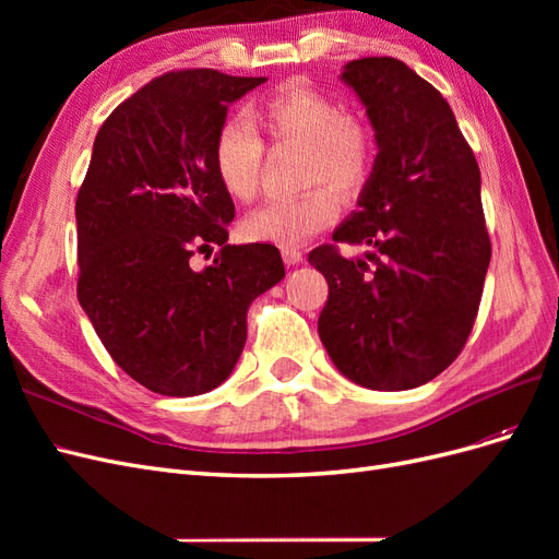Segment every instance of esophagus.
I'll use <instances>...</instances> for the list:
<instances>
[{"label":"esophagus","instance_id":"esophagus-1","mask_svg":"<svg viewBox=\"0 0 559 559\" xmlns=\"http://www.w3.org/2000/svg\"><path fill=\"white\" fill-rule=\"evenodd\" d=\"M282 259H284L286 265H298V263H302V251L296 249V247H284Z\"/></svg>","mask_w":559,"mask_h":559}]
</instances>
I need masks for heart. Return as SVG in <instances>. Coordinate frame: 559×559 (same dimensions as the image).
<instances>
[{
    "instance_id": "heart-1",
    "label": "heart",
    "mask_w": 559,
    "mask_h": 559,
    "mask_svg": "<svg viewBox=\"0 0 559 559\" xmlns=\"http://www.w3.org/2000/svg\"><path fill=\"white\" fill-rule=\"evenodd\" d=\"M249 120L263 128L275 144L306 146L302 183L326 181L341 193H357L373 160L368 130L352 121L343 105L308 86H284L253 105ZM214 173L228 195L251 202L261 186L263 142L245 118H230L218 128L212 146ZM341 202L326 186L265 202L245 218V235L253 242L296 247L329 228Z\"/></svg>"
}]
</instances>
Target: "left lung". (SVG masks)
<instances>
[{"instance_id":"1","label":"left lung","mask_w":559,"mask_h":559,"mask_svg":"<svg viewBox=\"0 0 559 559\" xmlns=\"http://www.w3.org/2000/svg\"><path fill=\"white\" fill-rule=\"evenodd\" d=\"M341 81L366 109L378 156L333 240L376 253L310 251L329 282L317 331L347 380L401 392L443 373L476 321L492 257L480 170L445 97L405 62L352 60Z\"/></svg>"}]
</instances>
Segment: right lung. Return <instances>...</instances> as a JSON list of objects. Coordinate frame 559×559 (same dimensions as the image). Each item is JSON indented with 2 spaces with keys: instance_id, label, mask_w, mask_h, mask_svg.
<instances>
[{
  "instance_id": "obj_1",
  "label": "right lung",
  "mask_w": 559,
  "mask_h": 559,
  "mask_svg": "<svg viewBox=\"0 0 559 559\" xmlns=\"http://www.w3.org/2000/svg\"><path fill=\"white\" fill-rule=\"evenodd\" d=\"M265 76L186 70L118 105L93 142L76 198L79 302L126 373L163 396L228 380L247 310L284 277L275 245H228L235 205L212 146L228 107ZM223 247L202 271L195 250Z\"/></svg>"
}]
</instances>
